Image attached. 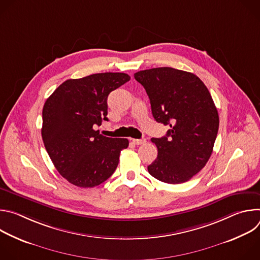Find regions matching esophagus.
Here are the masks:
<instances>
[{"label":"esophagus","instance_id":"34e87169","mask_svg":"<svg viewBox=\"0 0 260 260\" xmlns=\"http://www.w3.org/2000/svg\"><path fill=\"white\" fill-rule=\"evenodd\" d=\"M133 143L136 145H142L144 143H146L145 139H133Z\"/></svg>","mask_w":260,"mask_h":260}]
</instances>
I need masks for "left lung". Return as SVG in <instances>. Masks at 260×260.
Wrapping results in <instances>:
<instances>
[{
  "label": "left lung",
  "instance_id": "8db88e82",
  "mask_svg": "<svg viewBox=\"0 0 260 260\" xmlns=\"http://www.w3.org/2000/svg\"><path fill=\"white\" fill-rule=\"evenodd\" d=\"M134 76L149 96L154 119L170 125L165 137L151 139L158 153L148 172L169 184L190 180L208 162L219 127L207 86L194 74L169 67L140 71Z\"/></svg>",
  "mask_w": 260,
  "mask_h": 260
}]
</instances>
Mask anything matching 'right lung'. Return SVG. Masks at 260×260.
Masks as SVG:
<instances>
[{
  "mask_svg": "<svg viewBox=\"0 0 260 260\" xmlns=\"http://www.w3.org/2000/svg\"><path fill=\"white\" fill-rule=\"evenodd\" d=\"M131 77L124 73H99L61 83L46 100L42 139L57 172L71 184L90 188L115 172L127 139L108 138L95 131L108 121L107 99Z\"/></svg>",
  "mask_w": 260,
  "mask_h": 260,
  "instance_id": "right-lung-1",
  "label": "right lung"
}]
</instances>
